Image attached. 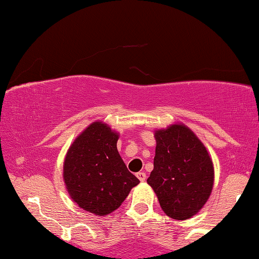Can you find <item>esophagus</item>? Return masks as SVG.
<instances>
[{"label": "esophagus", "mask_w": 259, "mask_h": 259, "mask_svg": "<svg viewBox=\"0 0 259 259\" xmlns=\"http://www.w3.org/2000/svg\"><path fill=\"white\" fill-rule=\"evenodd\" d=\"M137 177H138V179L140 180V182H145V180H146V173H145V172H138Z\"/></svg>", "instance_id": "1"}]
</instances>
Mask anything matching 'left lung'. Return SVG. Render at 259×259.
Returning a JSON list of instances; mask_svg holds the SVG:
<instances>
[{"instance_id": "obj_1", "label": "left lung", "mask_w": 259, "mask_h": 259, "mask_svg": "<svg viewBox=\"0 0 259 259\" xmlns=\"http://www.w3.org/2000/svg\"><path fill=\"white\" fill-rule=\"evenodd\" d=\"M153 171L147 183L162 211L178 221L196 214L210 197L213 165L203 143L184 125L155 132Z\"/></svg>"}]
</instances>
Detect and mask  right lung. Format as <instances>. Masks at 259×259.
I'll list each match as a JSON object with an SVG mask.
<instances>
[{"mask_svg": "<svg viewBox=\"0 0 259 259\" xmlns=\"http://www.w3.org/2000/svg\"><path fill=\"white\" fill-rule=\"evenodd\" d=\"M118 139V133L106 123L93 122L67 152L63 165L67 191L81 208L91 213H111L140 183L120 157Z\"/></svg>", "mask_w": 259, "mask_h": 259, "instance_id": "add662e5", "label": "right lung"}]
</instances>
